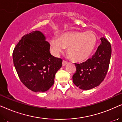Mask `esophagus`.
Instances as JSON below:
<instances>
[{
	"label": "esophagus",
	"mask_w": 122,
	"mask_h": 122,
	"mask_svg": "<svg viewBox=\"0 0 122 122\" xmlns=\"http://www.w3.org/2000/svg\"><path fill=\"white\" fill-rule=\"evenodd\" d=\"M68 63V61H64V60H63V62H62V66H66V65Z\"/></svg>",
	"instance_id": "1"
}]
</instances>
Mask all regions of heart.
<instances>
[{
  "instance_id": "obj_1",
  "label": "heart",
  "mask_w": 122,
  "mask_h": 122,
  "mask_svg": "<svg viewBox=\"0 0 122 122\" xmlns=\"http://www.w3.org/2000/svg\"><path fill=\"white\" fill-rule=\"evenodd\" d=\"M97 37L91 31H71L62 34L60 38L51 39V47L55 54L63 52L68 48L69 57L75 61H81L88 58L97 44Z\"/></svg>"
}]
</instances>
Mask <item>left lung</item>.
I'll return each mask as SVG.
<instances>
[{
    "mask_svg": "<svg viewBox=\"0 0 122 122\" xmlns=\"http://www.w3.org/2000/svg\"><path fill=\"white\" fill-rule=\"evenodd\" d=\"M101 44L96 52L86 61L74 63L76 71L73 81L79 88L89 90L99 86L103 81L108 71L111 57V45L106 38H101Z\"/></svg>",
    "mask_w": 122,
    "mask_h": 122,
    "instance_id": "obj_1",
    "label": "left lung"
}]
</instances>
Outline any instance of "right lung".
<instances>
[{"instance_id":"1","label":"right lung","mask_w":122,"mask_h":122,"mask_svg":"<svg viewBox=\"0 0 122 122\" xmlns=\"http://www.w3.org/2000/svg\"><path fill=\"white\" fill-rule=\"evenodd\" d=\"M49 43L39 31L24 35L13 52L16 71L23 84L34 92L48 91L63 60L51 56Z\"/></svg>"}]
</instances>
